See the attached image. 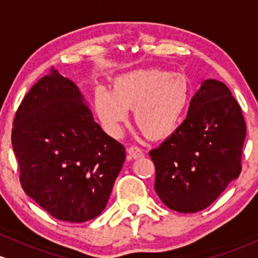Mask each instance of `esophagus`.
<instances>
[{"mask_svg": "<svg viewBox=\"0 0 258 258\" xmlns=\"http://www.w3.org/2000/svg\"><path fill=\"white\" fill-rule=\"evenodd\" d=\"M144 156L143 150L138 146H132L128 149V157L129 158H140Z\"/></svg>", "mask_w": 258, "mask_h": 258, "instance_id": "34e87169", "label": "esophagus"}]
</instances>
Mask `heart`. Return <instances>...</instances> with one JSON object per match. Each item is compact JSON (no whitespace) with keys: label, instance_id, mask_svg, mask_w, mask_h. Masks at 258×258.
I'll list each match as a JSON object with an SVG mask.
<instances>
[{"label":"heart","instance_id":"1","mask_svg":"<svg viewBox=\"0 0 258 258\" xmlns=\"http://www.w3.org/2000/svg\"><path fill=\"white\" fill-rule=\"evenodd\" d=\"M189 100L184 77L161 69H141L119 75L112 91L103 86L95 90V108L109 134L117 135L134 109V121L147 138L158 140L172 134L181 119Z\"/></svg>","mask_w":258,"mask_h":258}]
</instances>
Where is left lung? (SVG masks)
Listing matches in <instances>:
<instances>
[{"label": "left lung", "mask_w": 258, "mask_h": 258, "mask_svg": "<svg viewBox=\"0 0 258 258\" xmlns=\"http://www.w3.org/2000/svg\"><path fill=\"white\" fill-rule=\"evenodd\" d=\"M246 124L225 84L207 79L190 101L185 120L157 149L155 190L180 213L210 206L241 172Z\"/></svg>", "instance_id": "obj_1"}]
</instances>
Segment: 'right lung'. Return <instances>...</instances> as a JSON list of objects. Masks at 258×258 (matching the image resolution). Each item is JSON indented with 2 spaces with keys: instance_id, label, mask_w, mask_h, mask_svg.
<instances>
[{
  "instance_id": "add662e5",
  "label": "right lung",
  "mask_w": 258,
  "mask_h": 258,
  "mask_svg": "<svg viewBox=\"0 0 258 258\" xmlns=\"http://www.w3.org/2000/svg\"><path fill=\"white\" fill-rule=\"evenodd\" d=\"M12 145L25 194L71 223L105 210L125 161L123 145L94 120L79 88L54 69L20 103Z\"/></svg>"
}]
</instances>
